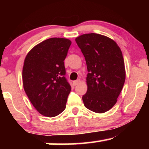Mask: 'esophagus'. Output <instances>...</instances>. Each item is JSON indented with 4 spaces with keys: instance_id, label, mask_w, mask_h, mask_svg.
Segmentation results:
<instances>
[{
    "instance_id": "obj_1",
    "label": "esophagus",
    "mask_w": 149,
    "mask_h": 149,
    "mask_svg": "<svg viewBox=\"0 0 149 149\" xmlns=\"http://www.w3.org/2000/svg\"><path fill=\"white\" fill-rule=\"evenodd\" d=\"M79 82H80V80H77V81H73V85H74V86H76L77 85H78L79 83Z\"/></svg>"
}]
</instances>
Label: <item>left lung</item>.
I'll return each instance as SVG.
<instances>
[{
	"label": "left lung",
	"instance_id": "left-lung-1",
	"mask_svg": "<svg viewBox=\"0 0 149 149\" xmlns=\"http://www.w3.org/2000/svg\"><path fill=\"white\" fill-rule=\"evenodd\" d=\"M85 57L88 74L85 107L97 113L111 109L125 81L121 50L115 40L102 34H85L75 38Z\"/></svg>",
	"mask_w": 149,
	"mask_h": 149
}]
</instances>
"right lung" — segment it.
<instances>
[{
  "label": "right lung",
  "mask_w": 149,
  "mask_h": 149,
  "mask_svg": "<svg viewBox=\"0 0 149 149\" xmlns=\"http://www.w3.org/2000/svg\"><path fill=\"white\" fill-rule=\"evenodd\" d=\"M70 45L67 38H49L34 46L24 60V91L36 111L45 117H56L66 109L71 87L64 77V61Z\"/></svg>",
  "instance_id": "right-lung-1"
}]
</instances>
